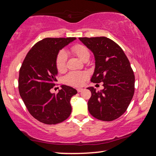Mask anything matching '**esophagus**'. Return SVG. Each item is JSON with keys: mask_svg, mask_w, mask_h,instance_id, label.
<instances>
[{"mask_svg": "<svg viewBox=\"0 0 156 156\" xmlns=\"http://www.w3.org/2000/svg\"><path fill=\"white\" fill-rule=\"evenodd\" d=\"M83 91V89H82V88H78L77 89V91L78 92H81V91Z\"/></svg>", "mask_w": 156, "mask_h": 156, "instance_id": "esophagus-1", "label": "esophagus"}]
</instances>
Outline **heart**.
<instances>
[{
    "label": "heart",
    "mask_w": 156,
    "mask_h": 156,
    "mask_svg": "<svg viewBox=\"0 0 156 156\" xmlns=\"http://www.w3.org/2000/svg\"><path fill=\"white\" fill-rule=\"evenodd\" d=\"M71 51L76 56L83 61L89 60L90 54L88 49L85 46L82 44H76L71 48ZM66 60H67V55L65 52L61 51L59 52L56 58V68L59 72H64L66 69ZM88 77L87 73L85 72H70L64 78V82L67 84L72 86L79 87L83 85L84 82Z\"/></svg>",
    "instance_id": "heart-1"
}]
</instances>
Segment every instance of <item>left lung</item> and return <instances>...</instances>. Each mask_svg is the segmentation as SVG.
Segmentation results:
<instances>
[{"instance_id":"left-lung-1","label":"left lung","mask_w":156,"mask_h":156,"mask_svg":"<svg viewBox=\"0 0 156 156\" xmlns=\"http://www.w3.org/2000/svg\"><path fill=\"white\" fill-rule=\"evenodd\" d=\"M94 54L95 69L91 81L103 83L104 89L93 87L88 101L91 115L102 121L117 119L126 112L134 94L135 76L122 48L107 37L79 38Z\"/></svg>"}]
</instances>
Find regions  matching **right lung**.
Returning <instances> with one entry per match:
<instances>
[{
  "mask_svg": "<svg viewBox=\"0 0 156 156\" xmlns=\"http://www.w3.org/2000/svg\"><path fill=\"white\" fill-rule=\"evenodd\" d=\"M76 38H46L32 47L20 69L18 89L30 114L47 125L65 120L72 113L70 100L77 94L72 87L61 85L57 94L50 89L57 81L56 58L63 47Z\"/></svg>",
  "mask_w": 156,
  "mask_h": 156,
  "instance_id": "right-lung-1",
  "label": "right lung"
}]
</instances>
